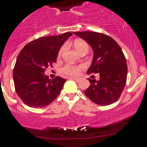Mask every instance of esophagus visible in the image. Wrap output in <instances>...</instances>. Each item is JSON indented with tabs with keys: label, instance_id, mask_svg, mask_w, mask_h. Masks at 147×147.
Instances as JSON below:
<instances>
[{
	"label": "esophagus",
	"instance_id": "34e87169",
	"mask_svg": "<svg viewBox=\"0 0 147 147\" xmlns=\"http://www.w3.org/2000/svg\"><path fill=\"white\" fill-rule=\"evenodd\" d=\"M69 80H74V81H76V82H80V79L79 78H74V77H69L68 78Z\"/></svg>",
	"mask_w": 147,
	"mask_h": 147
}]
</instances>
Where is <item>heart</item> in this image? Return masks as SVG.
I'll return each mask as SVG.
<instances>
[{"label": "heart", "instance_id": "obj_1", "mask_svg": "<svg viewBox=\"0 0 147 147\" xmlns=\"http://www.w3.org/2000/svg\"><path fill=\"white\" fill-rule=\"evenodd\" d=\"M74 46L78 52L81 53L84 51H88L89 50V45L88 42L82 40H76L74 42ZM66 45H63L59 49V52H58V56L60 57L65 50ZM83 69L82 65H65V66L62 67L59 69V74L62 76H76L78 74H80V71Z\"/></svg>", "mask_w": 147, "mask_h": 147}]
</instances>
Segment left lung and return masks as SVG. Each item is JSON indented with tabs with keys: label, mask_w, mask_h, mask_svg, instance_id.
I'll return each instance as SVG.
<instances>
[{
	"label": "left lung",
	"mask_w": 147,
	"mask_h": 147,
	"mask_svg": "<svg viewBox=\"0 0 147 147\" xmlns=\"http://www.w3.org/2000/svg\"><path fill=\"white\" fill-rule=\"evenodd\" d=\"M87 41L93 50V59L88 74H99L98 81L88 79L87 96L98 105H109L117 101L126 85L127 65L119 44L108 35L94 32H74Z\"/></svg>",
	"instance_id": "left-lung-1"
}]
</instances>
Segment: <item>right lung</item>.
<instances>
[{"label":"right lung","instance_id":"add662e5","mask_svg":"<svg viewBox=\"0 0 147 147\" xmlns=\"http://www.w3.org/2000/svg\"><path fill=\"white\" fill-rule=\"evenodd\" d=\"M72 34L66 32L36 39L18 54L13 80L17 94L23 103L29 107H43L59 96L66 80L59 76L50 80L44 72L57 62L61 46Z\"/></svg>","mask_w":147,"mask_h":147}]
</instances>
